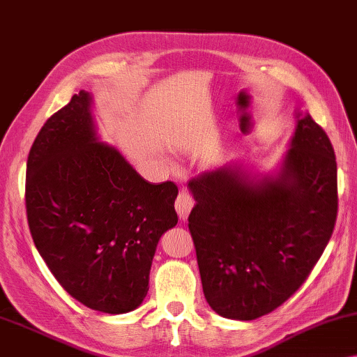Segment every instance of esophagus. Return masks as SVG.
Returning <instances> with one entry per match:
<instances>
[{
	"instance_id": "34e87169",
	"label": "esophagus",
	"mask_w": 357,
	"mask_h": 357,
	"mask_svg": "<svg viewBox=\"0 0 357 357\" xmlns=\"http://www.w3.org/2000/svg\"><path fill=\"white\" fill-rule=\"evenodd\" d=\"M193 206H195V199L193 196L188 193V190H180L177 199H175V211H177L180 220L185 222L186 218H188Z\"/></svg>"
}]
</instances>
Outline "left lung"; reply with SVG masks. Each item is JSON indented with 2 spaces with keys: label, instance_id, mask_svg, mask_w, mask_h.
<instances>
[{
  "label": "left lung",
  "instance_id": "left-lung-1",
  "mask_svg": "<svg viewBox=\"0 0 357 357\" xmlns=\"http://www.w3.org/2000/svg\"><path fill=\"white\" fill-rule=\"evenodd\" d=\"M188 217L202 290L223 317L265 316L306 281L337 220V161L327 134L308 113L274 175L231 162L190 180Z\"/></svg>",
  "mask_w": 357,
  "mask_h": 357
}]
</instances>
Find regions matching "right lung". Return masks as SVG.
<instances>
[{"instance_id": "1", "label": "right lung", "mask_w": 357, "mask_h": 357, "mask_svg": "<svg viewBox=\"0 0 357 357\" xmlns=\"http://www.w3.org/2000/svg\"><path fill=\"white\" fill-rule=\"evenodd\" d=\"M92 98L79 91L54 113L26 161L30 233L54 278L96 311L123 314L148 292L158 241L178 222L174 182H146L98 140Z\"/></svg>"}]
</instances>
